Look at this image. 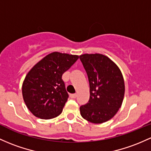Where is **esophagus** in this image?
<instances>
[{"label": "esophagus", "instance_id": "1", "mask_svg": "<svg viewBox=\"0 0 151 151\" xmlns=\"http://www.w3.org/2000/svg\"><path fill=\"white\" fill-rule=\"evenodd\" d=\"M70 97H71V98H76V97H77V94H70Z\"/></svg>", "mask_w": 151, "mask_h": 151}]
</instances>
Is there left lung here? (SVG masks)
<instances>
[{
	"label": "left lung",
	"mask_w": 151,
	"mask_h": 151,
	"mask_svg": "<svg viewBox=\"0 0 151 151\" xmlns=\"http://www.w3.org/2000/svg\"><path fill=\"white\" fill-rule=\"evenodd\" d=\"M88 76L89 100L80 107V114L95 124L108 121L121 107L125 94V82L115 62L101 54L79 56Z\"/></svg>",
	"instance_id": "1"
}]
</instances>
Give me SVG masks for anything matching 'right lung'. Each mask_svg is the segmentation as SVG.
<instances>
[{
    "label": "right lung",
    "instance_id": "1",
    "mask_svg": "<svg viewBox=\"0 0 151 151\" xmlns=\"http://www.w3.org/2000/svg\"><path fill=\"white\" fill-rule=\"evenodd\" d=\"M79 56L55 51L36 64L25 77L23 98L31 113L41 119H52L62 113L68 94L62 77Z\"/></svg>",
    "mask_w": 151,
    "mask_h": 151
}]
</instances>
